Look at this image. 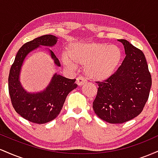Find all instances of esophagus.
<instances>
[{"instance_id":"obj_1","label":"esophagus","mask_w":158,"mask_h":158,"mask_svg":"<svg viewBox=\"0 0 158 158\" xmlns=\"http://www.w3.org/2000/svg\"><path fill=\"white\" fill-rule=\"evenodd\" d=\"M77 83L78 85H79V86H81V85H85V83H86V80H85V79L83 77H79L77 79Z\"/></svg>"}]
</instances>
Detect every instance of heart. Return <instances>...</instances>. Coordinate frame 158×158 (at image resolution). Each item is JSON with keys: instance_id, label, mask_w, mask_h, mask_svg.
I'll return each instance as SVG.
<instances>
[{"instance_id": "b5f03b06", "label": "heart", "mask_w": 158, "mask_h": 158, "mask_svg": "<svg viewBox=\"0 0 158 158\" xmlns=\"http://www.w3.org/2000/svg\"><path fill=\"white\" fill-rule=\"evenodd\" d=\"M122 59L118 47L108 44L75 42L62 55V61L68 68L75 70L78 64H85V73L94 80H105L117 70Z\"/></svg>"}]
</instances>
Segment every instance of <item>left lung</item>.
Returning <instances> with one entry per match:
<instances>
[{
	"instance_id": "left-lung-1",
	"label": "left lung",
	"mask_w": 158,
	"mask_h": 158,
	"mask_svg": "<svg viewBox=\"0 0 158 158\" xmlns=\"http://www.w3.org/2000/svg\"><path fill=\"white\" fill-rule=\"evenodd\" d=\"M126 58L117 71L102 81H97V94L93 102L95 114L102 120L121 124L143 111L149 96L152 77L144 54L125 39Z\"/></svg>"
}]
</instances>
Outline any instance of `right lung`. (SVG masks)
<instances>
[{"mask_svg":"<svg viewBox=\"0 0 158 158\" xmlns=\"http://www.w3.org/2000/svg\"><path fill=\"white\" fill-rule=\"evenodd\" d=\"M57 38L52 35H44L25 43L16 54L15 61L11 66L8 78L9 94L14 109L27 120L37 124H44L53 120L62 109L65 99L76 88V79H70L55 74L51 82L43 92L27 93L20 85L19 73L23 59L27 54L40 45L53 46ZM52 59L58 66L60 62L52 50Z\"/></svg>","mask_w":158,"mask_h":158,"instance_id":"right-lung-1","label":"right lung"}]
</instances>
